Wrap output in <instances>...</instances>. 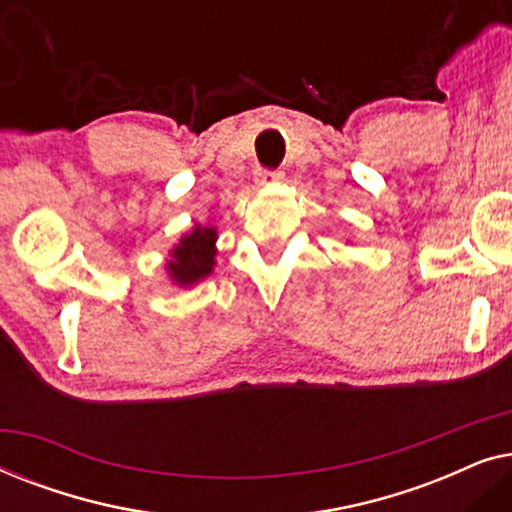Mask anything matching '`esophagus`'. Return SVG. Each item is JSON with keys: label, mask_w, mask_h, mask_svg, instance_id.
Masks as SVG:
<instances>
[{"label": "esophagus", "mask_w": 512, "mask_h": 512, "mask_svg": "<svg viewBox=\"0 0 512 512\" xmlns=\"http://www.w3.org/2000/svg\"><path fill=\"white\" fill-rule=\"evenodd\" d=\"M284 172L282 170H261L258 172V181L261 184H268V181H282Z\"/></svg>", "instance_id": "1"}]
</instances>
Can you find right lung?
Returning <instances> with one entry per match:
<instances>
[{
	"instance_id": "obj_1",
	"label": "right lung",
	"mask_w": 512,
	"mask_h": 512,
	"mask_svg": "<svg viewBox=\"0 0 512 512\" xmlns=\"http://www.w3.org/2000/svg\"><path fill=\"white\" fill-rule=\"evenodd\" d=\"M216 228L214 226H195L191 233L181 237L177 247L170 251L167 261V275L174 284L193 286L200 279L212 275L214 256H216Z\"/></svg>"
}]
</instances>
